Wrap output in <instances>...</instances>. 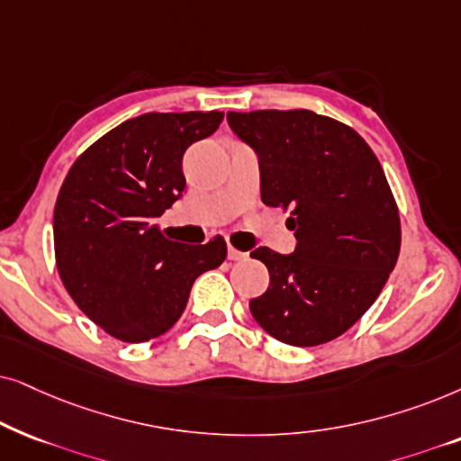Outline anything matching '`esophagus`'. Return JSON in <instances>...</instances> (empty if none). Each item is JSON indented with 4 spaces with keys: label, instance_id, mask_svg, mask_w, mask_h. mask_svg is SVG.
<instances>
[{
    "label": "esophagus",
    "instance_id": "esophagus-1",
    "mask_svg": "<svg viewBox=\"0 0 461 461\" xmlns=\"http://www.w3.org/2000/svg\"><path fill=\"white\" fill-rule=\"evenodd\" d=\"M247 253H242V250H238V249H234V247H230L227 249V259L230 261H244L247 259Z\"/></svg>",
    "mask_w": 461,
    "mask_h": 461
}]
</instances>
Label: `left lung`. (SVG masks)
I'll return each mask as SVG.
<instances>
[{
  "instance_id": "obj_1",
  "label": "left lung",
  "mask_w": 461,
  "mask_h": 461,
  "mask_svg": "<svg viewBox=\"0 0 461 461\" xmlns=\"http://www.w3.org/2000/svg\"><path fill=\"white\" fill-rule=\"evenodd\" d=\"M259 158L261 200L291 208V255L259 247L269 286L250 299L261 329L288 346H321L352 327L401 253V217L384 168L352 128L308 109L227 113Z\"/></svg>"
}]
</instances>
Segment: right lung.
Returning a JSON list of instances; mask_svg holds the SVG:
<instances>
[{
    "mask_svg": "<svg viewBox=\"0 0 461 461\" xmlns=\"http://www.w3.org/2000/svg\"><path fill=\"white\" fill-rule=\"evenodd\" d=\"M221 122V112L143 113L92 143L65 176L52 223L59 276L115 339L167 333L195 278L225 261L221 236L194 247L153 223L185 189L183 153Z\"/></svg>",
    "mask_w": 461,
    "mask_h": 461,
    "instance_id": "obj_1",
    "label": "right lung"
}]
</instances>
